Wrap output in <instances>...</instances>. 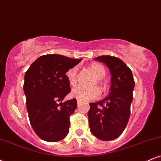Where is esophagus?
<instances>
[{
	"mask_svg": "<svg viewBox=\"0 0 161 161\" xmlns=\"http://www.w3.org/2000/svg\"><path fill=\"white\" fill-rule=\"evenodd\" d=\"M81 103H82V101H80L79 100H77V104H78V105L81 104Z\"/></svg>",
	"mask_w": 161,
	"mask_h": 161,
	"instance_id": "obj_1",
	"label": "esophagus"
}]
</instances>
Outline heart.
Listing matches in <instances>:
<instances>
[{
	"mask_svg": "<svg viewBox=\"0 0 161 161\" xmlns=\"http://www.w3.org/2000/svg\"><path fill=\"white\" fill-rule=\"evenodd\" d=\"M90 69L95 75L96 82L98 85L102 86V79L106 75V70L104 67L98 64H92L90 65ZM78 66H73L66 71V77L68 82L71 86H75L77 82V75H78ZM96 82L94 83L95 84ZM72 95L81 101H88L92 100L97 99L101 96V91L97 87H75L72 90Z\"/></svg>",
	"mask_w": 161,
	"mask_h": 161,
	"instance_id": "obj_1",
	"label": "heart"
}]
</instances>
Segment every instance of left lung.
Returning a JSON list of instances; mask_svg holds the SVG:
<instances>
[{
    "instance_id": "obj_1",
    "label": "left lung",
    "mask_w": 161,
    "mask_h": 161,
    "mask_svg": "<svg viewBox=\"0 0 161 161\" xmlns=\"http://www.w3.org/2000/svg\"><path fill=\"white\" fill-rule=\"evenodd\" d=\"M95 59L108 66L111 86L108 97L89 104L88 123L95 137L110 141L119 137L128 123L135 81L131 69L118 57L104 55Z\"/></svg>"
}]
</instances>
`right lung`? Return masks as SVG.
Listing matches in <instances>:
<instances>
[{"label": "right lung", "instance_id": "add662e5", "mask_svg": "<svg viewBox=\"0 0 161 161\" xmlns=\"http://www.w3.org/2000/svg\"><path fill=\"white\" fill-rule=\"evenodd\" d=\"M81 60L59 54L43 55L25 73L23 89L29 121L37 136L46 142L60 141L69 132V117L77 101L73 98L61 102L71 92L66 73Z\"/></svg>", "mask_w": 161, "mask_h": 161}]
</instances>
